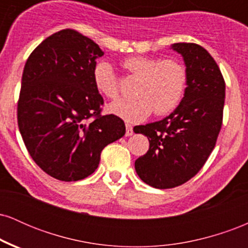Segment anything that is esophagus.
I'll return each mask as SVG.
<instances>
[{
  "label": "esophagus",
  "instance_id": "esophagus-1",
  "mask_svg": "<svg viewBox=\"0 0 248 248\" xmlns=\"http://www.w3.org/2000/svg\"><path fill=\"white\" fill-rule=\"evenodd\" d=\"M133 135V126L130 124H126V136Z\"/></svg>",
  "mask_w": 248,
  "mask_h": 248
}]
</instances>
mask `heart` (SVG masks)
<instances>
[{"instance_id": "obj_1", "label": "heart", "mask_w": 248, "mask_h": 248, "mask_svg": "<svg viewBox=\"0 0 248 248\" xmlns=\"http://www.w3.org/2000/svg\"><path fill=\"white\" fill-rule=\"evenodd\" d=\"M122 66L130 76L138 78L136 99H126L108 106L110 113L130 122L147 119L154 110L162 116L178 106L186 92L187 73L183 62L177 59H161L148 56H130L122 61ZM93 82L102 95L116 99L120 94L119 78L112 65L98 62L93 67Z\"/></svg>"}]
</instances>
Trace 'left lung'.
Masks as SVG:
<instances>
[{
	"label": "left lung",
	"mask_w": 248,
	"mask_h": 248,
	"mask_svg": "<svg viewBox=\"0 0 248 248\" xmlns=\"http://www.w3.org/2000/svg\"><path fill=\"white\" fill-rule=\"evenodd\" d=\"M171 47L186 66L183 99L163 120L134 127V132L149 140V150L135 161V170L156 189H170L191 179L212 153L223 124L225 81L217 62L195 43H176Z\"/></svg>",
	"instance_id": "obj_1"
}]
</instances>
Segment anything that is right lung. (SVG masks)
<instances>
[{
  "label": "right lung",
  "instance_id": "1",
  "mask_svg": "<svg viewBox=\"0 0 248 248\" xmlns=\"http://www.w3.org/2000/svg\"><path fill=\"white\" fill-rule=\"evenodd\" d=\"M99 45L72 29L44 39L25 62L17 121L32 160L51 177L80 181L95 171L102 149L126 126L101 115L104 99L93 82Z\"/></svg>",
  "mask_w": 248,
  "mask_h": 248
}]
</instances>
